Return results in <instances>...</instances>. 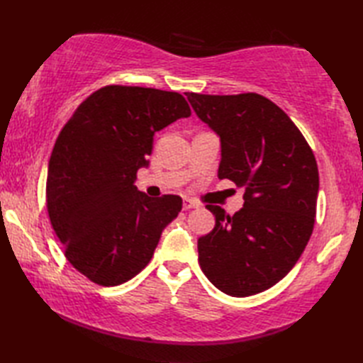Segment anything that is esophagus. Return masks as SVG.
<instances>
[{"label":"esophagus","mask_w":363,"mask_h":363,"mask_svg":"<svg viewBox=\"0 0 363 363\" xmlns=\"http://www.w3.org/2000/svg\"><path fill=\"white\" fill-rule=\"evenodd\" d=\"M198 204L195 201H191V199H184L182 201V209L184 211H190V209H198Z\"/></svg>","instance_id":"1"}]
</instances>
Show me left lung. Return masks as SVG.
<instances>
[{"label": "left lung", "mask_w": 363, "mask_h": 363, "mask_svg": "<svg viewBox=\"0 0 363 363\" xmlns=\"http://www.w3.org/2000/svg\"><path fill=\"white\" fill-rule=\"evenodd\" d=\"M186 95L220 135L218 177L245 189V204L233 217L206 206L215 228L198 238L199 267L226 295H256L279 282L309 242L320 186L317 160L295 123L265 96Z\"/></svg>", "instance_id": "8db88e82"}]
</instances>
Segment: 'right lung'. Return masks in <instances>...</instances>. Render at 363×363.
Instances as JSON below:
<instances>
[{"instance_id": "obj_1", "label": "right lung", "mask_w": 363, "mask_h": 363, "mask_svg": "<svg viewBox=\"0 0 363 363\" xmlns=\"http://www.w3.org/2000/svg\"><path fill=\"white\" fill-rule=\"evenodd\" d=\"M190 113L176 91L112 84L82 101L60 130L46 209L67 260L91 282L113 287L133 279L181 212L179 196L150 198L134 181L148 165L154 133Z\"/></svg>"}]
</instances>
